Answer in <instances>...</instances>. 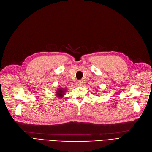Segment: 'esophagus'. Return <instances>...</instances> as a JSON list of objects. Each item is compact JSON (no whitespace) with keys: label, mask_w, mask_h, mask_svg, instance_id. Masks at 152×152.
Instances as JSON below:
<instances>
[{"label":"esophagus","mask_w":152,"mask_h":152,"mask_svg":"<svg viewBox=\"0 0 152 152\" xmlns=\"http://www.w3.org/2000/svg\"><path fill=\"white\" fill-rule=\"evenodd\" d=\"M81 81H77V83H76V84L77 85V86H80V84H81Z\"/></svg>","instance_id":"esophagus-1"}]
</instances>
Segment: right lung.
Listing matches in <instances>:
<instances>
[{
	"mask_svg": "<svg viewBox=\"0 0 152 152\" xmlns=\"http://www.w3.org/2000/svg\"><path fill=\"white\" fill-rule=\"evenodd\" d=\"M66 89H59L58 91H57V92H56V95L58 97H60V98H61V97L63 96V95L65 94L64 92H66Z\"/></svg>",
	"mask_w": 152,
	"mask_h": 152,
	"instance_id": "add662e5",
	"label": "right lung"
}]
</instances>
